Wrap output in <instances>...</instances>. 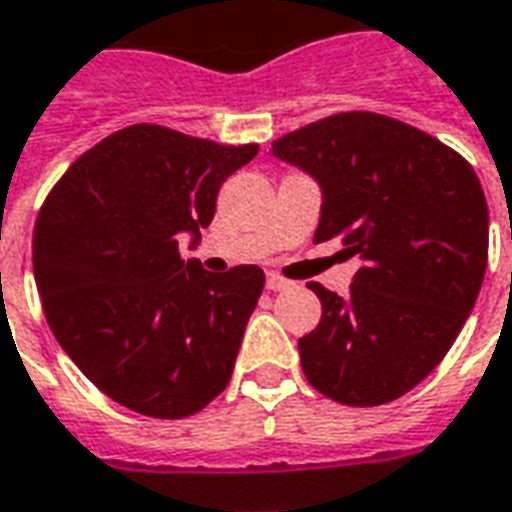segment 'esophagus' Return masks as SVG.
Returning a JSON list of instances; mask_svg holds the SVG:
<instances>
[{"mask_svg":"<svg viewBox=\"0 0 512 512\" xmlns=\"http://www.w3.org/2000/svg\"><path fill=\"white\" fill-rule=\"evenodd\" d=\"M288 285H291V282L282 280L280 274H274V271H271V274H266V288H268V291H285Z\"/></svg>","mask_w":512,"mask_h":512,"instance_id":"1","label":"esophagus"}]
</instances>
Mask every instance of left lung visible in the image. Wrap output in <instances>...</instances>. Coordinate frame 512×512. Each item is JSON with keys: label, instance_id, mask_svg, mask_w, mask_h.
<instances>
[{"label": "left lung", "instance_id": "1", "mask_svg": "<svg viewBox=\"0 0 512 512\" xmlns=\"http://www.w3.org/2000/svg\"><path fill=\"white\" fill-rule=\"evenodd\" d=\"M321 188L313 241L363 266L349 293L310 282L321 321L299 338L307 382L341 405L399 399L463 330L488 266V205L474 169L438 138L380 113H338L271 144Z\"/></svg>", "mask_w": 512, "mask_h": 512}]
</instances>
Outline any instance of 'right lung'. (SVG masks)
<instances>
[{"instance_id":"1","label":"right lung","mask_w":512,"mask_h":512,"mask_svg":"<svg viewBox=\"0 0 512 512\" xmlns=\"http://www.w3.org/2000/svg\"><path fill=\"white\" fill-rule=\"evenodd\" d=\"M257 155L132 124L77 157L32 232V271L63 352L113 402L185 418L232 377L263 268L210 274L191 249L221 182Z\"/></svg>"}]
</instances>
